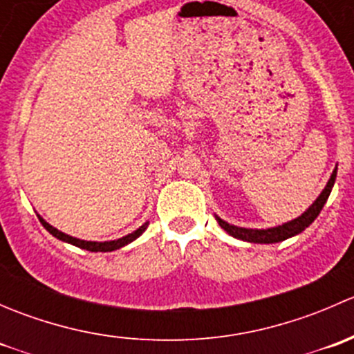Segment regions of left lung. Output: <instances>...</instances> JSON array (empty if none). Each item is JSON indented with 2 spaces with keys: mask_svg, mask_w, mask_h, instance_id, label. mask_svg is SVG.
<instances>
[{
  "mask_svg": "<svg viewBox=\"0 0 354 354\" xmlns=\"http://www.w3.org/2000/svg\"><path fill=\"white\" fill-rule=\"evenodd\" d=\"M335 174H337V169H334L327 187L324 188V192L319 195V198L310 205V209L306 210L305 214L296 217V219L291 221V223L283 224V226L270 227V230H246V227H238V226H233V224H227L226 221L219 219V217H217V223H219V226L223 227L226 233H230L231 236L238 238V240L250 241V243L267 245V243H277V241L288 240V238L301 233L303 230H306V227L317 219V216H319L320 210H322L324 205H326L327 198H329L332 187H334Z\"/></svg>",
  "mask_w": 354,
  "mask_h": 354,
  "instance_id": "left-lung-1",
  "label": "left lung"
}]
</instances>
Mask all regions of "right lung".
Returning a JSON list of instances; mask_svg holds the SVG:
<instances>
[{
  "mask_svg": "<svg viewBox=\"0 0 354 354\" xmlns=\"http://www.w3.org/2000/svg\"><path fill=\"white\" fill-rule=\"evenodd\" d=\"M39 221H41L42 226H44L46 230H48L49 233L53 234V236H56L58 240H62V241H66V243L78 246V248L88 250V252H113V250H118V248H121V246H124V245L131 243L133 240H137V238L140 236V234L144 233L145 230H147V224H144V226H140L137 231H133L131 234H128V236H123V238H120V240H114V241H104V243H97V241H84V240H78V238L68 236V234L56 230V227L49 226V224L46 223L44 219H42V217H39Z\"/></svg>",
  "mask_w": 354,
  "mask_h": 354,
  "instance_id": "right-lung-1",
  "label": "right lung"
}]
</instances>
